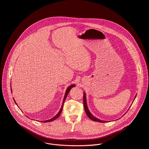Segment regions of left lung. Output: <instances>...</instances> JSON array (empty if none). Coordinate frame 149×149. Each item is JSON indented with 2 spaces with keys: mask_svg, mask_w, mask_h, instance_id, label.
I'll list each match as a JSON object with an SVG mask.
<instances>
[{
  "mask_svg": "<svg viewBox=\"0 0 149 149\" xmlns=\"http://www.w3.org/2000/svg\"><path fill=\"white\" fill-rule=\"evenodd\" d=\"M136 95H137V94L136 95L134 100H135V98H136ZM134 100H133V101H134ZM83 101H84V109H85V111H86V113L87 115L88 116V117L91 120H92L93 121H97V122H100V123H105V122L107 123V121H103V120H101L98 119V118L94 117V116L90 113V111L89 110H88V106H87V99H86V93H84Z\"/></svg>",
  "mask_w": 149,
  "mask_h": 149,
  "instance_id": "8db88e82",
  "label": "left lung"
}]
</instances>
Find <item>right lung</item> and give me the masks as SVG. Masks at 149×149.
Here are the masks:
<instances>
[{"label": "right lung", "mask_w": 149, "mask_h": 149, "mask_svg": "<svg viewBox=\"0 0 149 149\" xmlns=\"http://www.w3.org/2000/svg\"><path fill=\"white\" fill-rule=\"evenodd\" d=\"M75 86L74 84H72V85H71V86H70L69 87H68V88L67 89V90H66V92H65V96H64V98H63V102H62V106H61V109H60V110H59V111L58 112V113L56 114V115H55L53 118H51V119H49V120H45V121H42V122H44V123H48V122H50V121H54V120H55V119H56L57 118H58L59 117V116H60V114H61V112H62V108H63V103H64V101H65V99H66V97H67V95H68V93H69V92H70V91L71 90V89L72 88V87H74ZM10 88H11V87H10ZM10 90H11V91H12V89L10 88ZM13 100H14V101H15V104L17 105V103L16 102V101H15V99H13Z\"/></svg>", "instance_id": "obj_1"}]
</instances>
